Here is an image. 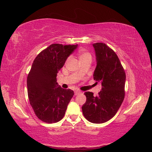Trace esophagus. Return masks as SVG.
<instances>
[{
  "label": "esophagus",
  "mask_w": 152,
  "mask_h": 152,
  "mask_svg": "<svg viewBox=\"0 0 152 152\" xmlns=\"http://www.w3.org/2000/svg\"><path fill=\"white\" fill-rule=\"evenodd\" d=\"M80 93H82L81 91H79V90H75V91H74V95H78Z\"/></svg>",
  "instance_id": "obj_1"
}]
</instances>
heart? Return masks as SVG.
I'll return each mask as SVG.
<instances>
[{
	"label": "heart",
	"instance_id": "b5f03b06",
	"mask_svg": "<svg viewBox=\"0 0 152 152\" xmlns=\"http://www.w3.org/2000/svg\"><path fill=\"white\" fill-rule=\"evenodd\" d=\"M79 58L80 61L87 59H91V55L89 51L82 50L79 51Z\"/></svg>",
	"mask_w": 152,
	"mask_h": 152
}]
</instances>
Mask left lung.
I'll return each mask as SVG.
<instances>
[{"mask_svg": "<svg viewBox=\"0 0 152 152\" xmlns=\"http://www.w3.org/2000/svg\"><path fill=\"white\" fill-rule=\"evenodd\" d=\"M96 66L93 79L101 82V91L96 96L85 92L86 102L82 112L86 119L93 124H102L117 113L125 97V72L117 55L104 43L93 44Z\"/></svg>", "mask_w": 152, "mask_h": 152, "instance_id": "obj_1", "label": "left lung"}]
</instances>
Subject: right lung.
<instances>
[{
    "label": "right lung",
    "instance_id": "obj_1",
    "mask_svg": "<svg viewBox=\"0 0 152 152\" xmlns=\"http://www.w3.org/2000/svg\"><path fill=\"white\" fill-rule=\"evenodd\" d=\"M78 44H51L33 61L27 76V93L35 114L44 122L53 124L62 119L74 95L70 89L58 85L57 74Z\"/></svg>",
    "mask_w": 152,
    "mask_h": 152
}]
</instances>
